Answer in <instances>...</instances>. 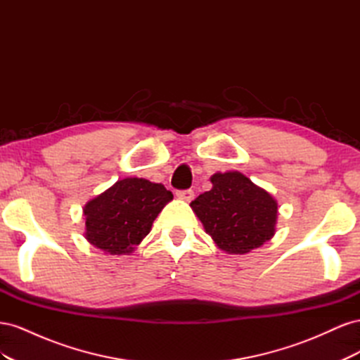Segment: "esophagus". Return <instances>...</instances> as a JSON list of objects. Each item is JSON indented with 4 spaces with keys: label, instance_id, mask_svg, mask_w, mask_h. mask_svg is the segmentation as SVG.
I'll list each match as a JSON object with an SVG mask.
<instances>
[{
    "label": "esophagus",
    "instance_id": "obj_1",
    "mask_svg": "<svg viewBox=\"0 0 360 360\" xmlns=\"http://www.w3.org/2000/svg\"><path fill=\"white\" fill-rule=\"evenodd\" d=\"M177 198L179 200H183V201H192L193 200V197H195V193H193V191H191V189H186V191H179L177 193Z\"/></svg>",
    "mask_w": 360,
    "mask_h": 360
}]
</instances>
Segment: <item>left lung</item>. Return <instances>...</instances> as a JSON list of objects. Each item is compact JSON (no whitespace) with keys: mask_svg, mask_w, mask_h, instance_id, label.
Wrapping results in <instances>:
<instances>
[{"mask_svg":"<svg viewBox=\"0 0 360 360\" xmlns=\"http://www.w3.org/2000/svg\"><path fill=\"white\" fill-rule=\"evenodd\" d=\"M212 189L191 202L205 233L225 254L245 255L276 231L278 202L240 171L216 172Z\"/></svg>","mask_w":360,"mask_h":360,"instance_id":"8db88e82","label":"left lung"}]
</instances>
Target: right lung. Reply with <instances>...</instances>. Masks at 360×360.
Returning <instances> with one entry per match:
<instances>
[{"label": "right lung", "instance_id": "1", "mask_svg": "<svg viewBox=\"0 0 360 360\" xmlns=\"http://www.w3.org/2000/svg\"><path fill=\"white\" fill-rule=\"evenodd\" d=\"M172 200L160 183L126 177L84 207L86 242L110 255H130Z\"/></svg>", "mask_w": 360, "mask_h": 360}]
</instances>
